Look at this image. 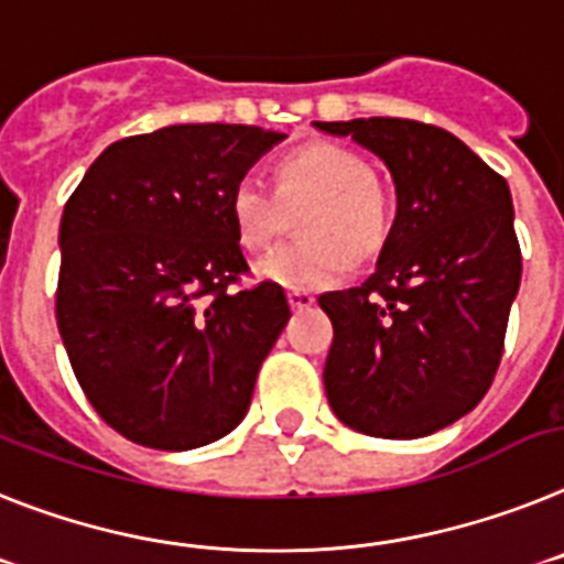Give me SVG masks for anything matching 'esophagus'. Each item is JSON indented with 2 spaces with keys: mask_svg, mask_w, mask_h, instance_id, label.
Masks as SVG:
<instances>
[{
  "mask_svg": "<svg viewBox=\"0 0 564 564\" xmlns=\"http://www.w3.org/2000/svg\"><path fill=\"white\" fill-rule=\"evenodd\" d=\"M312 303H315L312 292H306V289H289V306L292 310H310Z\"/></svg>",
  "mask_w": 564,
  "mask_h": 564,
  "instance_id": "obj_1",
  "label": "esophagus"
}]
</instances>
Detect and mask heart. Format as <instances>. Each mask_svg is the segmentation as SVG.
Here are the masks:
<instances>
[{"label": "heart", "instance_id": "b5f03b06", "mask_svg": "<svg viewBox=\"0 0 564 564\" xmlns=\"http://www.w3.org/2000/svg\"><path fill=\"white\" fill-rule=\"evenodd\" d=\"M297 212L301 241L263 258L258 275L289 289H321L340 281L351 258L369 261L386 247L394 198L389 181L364 155L329 141L281 155L272 170V189L243 178L229 195L235 238L247 252L272 247L289 227V215Z\"/></svg>", "mask_w": 564, "mask_h": 564}]
</instances>
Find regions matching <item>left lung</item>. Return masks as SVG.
<instances>
[{"instance_id": "8db88e82", "label": "left lung", "mask_w": 564, "mask_h": 564, "mask_svg": "<svg viewBox=\"0 0 564 564\" xmlns=\"http://www.w3.org/2000/svg\"><path fill=\"white\" fill-rule=\"evenodd\" d=\"M369 147L398 184V218L360 286L321 295L335 326L323 386L349 429L414 440L491 389L522 278L506 178L443 127L315 121Z\"/></svg>"}]
</instances>
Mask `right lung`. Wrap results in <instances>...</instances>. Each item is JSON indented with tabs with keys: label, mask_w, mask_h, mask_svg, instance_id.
Here are the masks:
<instances>
[{
	"label": "right lung",
	"mask_w": 564,
	"mask_h": 564,
	"mask_svg": "<svg viewBox=\"0 0 564 564\" xmlns=\"http://www.w3.org/2000/svg\"><path fill=\"white\" fill-rule=\"evenodd\" d=\"M252 124H173L110 144L58 227V335L121 437L187 452L241 423L289 321L281 283L243 289L229 195L269 147Z\"/></svg>",
	"instance_id": "1"
}]
</instances>
